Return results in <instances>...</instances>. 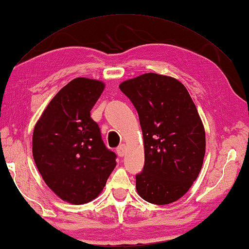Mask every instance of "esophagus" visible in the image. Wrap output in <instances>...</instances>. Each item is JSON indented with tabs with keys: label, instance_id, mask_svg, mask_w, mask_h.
I'll list each match as a JSON object with an SVG mask.
<instances>
[{
	"label": "esophagus",
	"instance_id": "esophagus-1",
	"mask_svg": "<svg viewBox=\"0 0 249 249\" xmlns=\"http://www.w3.org/2000/svg\"><path fill=\"white\" fill-rule=\"evenodd\" d=\"M116 153H118V155L120 158H123L124 154H125V145L124 144H121L120 147L116 149Z\"/></svg>",
	"mask_w": 249,
	"mask_h": 249
}]
</instances>
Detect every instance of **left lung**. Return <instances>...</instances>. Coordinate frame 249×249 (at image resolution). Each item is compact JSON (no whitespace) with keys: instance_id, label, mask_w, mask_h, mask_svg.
<instances>
[{"instance_id":"left-lung-1","label":"left lung","mask_w":249,"mask_h":249,"mask_svg":"<svg viewBox=\"0 0 249 249\" xmlns=\"http://www.w3.org/2000/svg\"><path fill=\"white\" fill-rule=\"evenodd\" d=\"M120 89L138 112L143 136L144 166L136 189L144 201L166 205L186 194L201 172L205 129L182 83L144 73L124 81Z\"/></svg>"}]
</instances>
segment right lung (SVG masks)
<instances>
[{"label": "right lung", "instance_id": "1", "mask_svg": "<svg viewBox=\"0 0 249 249\" xmlns=\"http://www.w3.org/2000/svg\"><path fill=\"white\" fill-rule=\"evenodd\" d=\"M105 83L76 77L62 87L36 122L32 153L52 191L68 203H89L105 188L116 155L104 143L90 110Z\"/></svg>", "mask_w": 249, "mask_h": 249}]
</instances>
